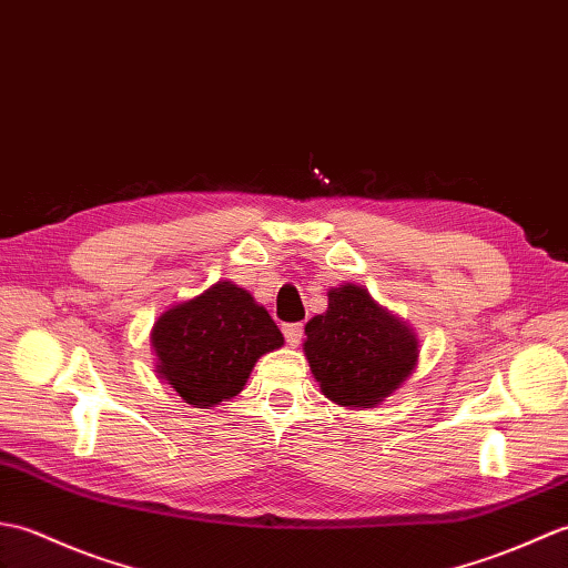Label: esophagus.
I'll use <instances>...</instances> for the list:
<instances>
[{
  "instance_id": "obj_1",
  "label": "esophagus",
  "mask_w": 568,
  "mask_h": 568,
  "mask_svg": "<svg viewBox=\"0 0 568 568\" xmlns=\"http://www.w3.org/2000/svg\"><path fill=\"white\" fill-rule=\"evenodd\" d=\"M282 331L288 345H298L301 337H304V323H286Z\"/></svg>"
}]
</instances>
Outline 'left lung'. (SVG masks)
<instances>
[{
	"label": "left lung",
	"mask_w": 568,
	"mask_h": 568,
	"mask_svg": "<svg viewBox=\"0 0 568 568\" xmlns=\"http://www.w3.org/2000/svg\"><path fill=\"white\" fill-rule=\"evenodd\" d=\"M304 352L323 394L339 406L374 408L408 379L418 339L374 304L367 288L327 292V311L306 323Z\"/></svg>",
	"instance_id": "left-lung-1"
}]
</instances>
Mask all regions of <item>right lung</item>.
<instances>
[{
	"mask_svg": "<svg viewBox=\"0 0 568 568\" xmlns=\"http://www.w3.org/2000/svg\"><path fill=\"white\" fill-rule=\"evenodd\" d=\"M282 345L270 313L231 282L165 311L153 327L158 374L201 408L241 394L255 362Z\"/></svg>",
	"mask_w": 568,
	"mask_h": 568,
	"instance_id": "1",
	"label": "right lung"
}]
</instances>
